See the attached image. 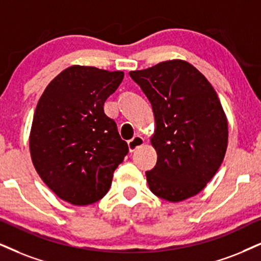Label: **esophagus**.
Returning a JSON list of instances; mask_svg holds the SVG:
<instances>
[{
    "label": "esophagus",
    "instance_id": "34e87169",
    "mask_svg": "<svg viewBox=\"0 0 261 261\" xmlns=\"http://www.w3.org/2000/svg\"><path fill=\"white\" fill-rule=\"evenodd\" d=\"M145 144V140H144L143 137L140 136H136L133 139H130L128 141V149H129L130 152L136 151L137 149H139L140 146H143Z\"/></svg>",
    "mask_w": 261,
    "mask_h": 261
}]
</instances>
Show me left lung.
<instances>
[{
  "label": "left lung",
  "instance_id": "obj_1",
  "mask_svg": "<svg viewBox=\"0 0 261 261\" xmlns=\"http://www.w3.org/2000/svg\"><path fill=\"white\" fill-rule=\"evenodd\" d=\"M129 76L149 99L155 117V168L146 172L152 194L169 202L197 195L218 172L229 125L213 86L191 64L167 60Z\"/></svg>",
  "mask_w": 261,
  "mask_h": 261
}]
</instances>
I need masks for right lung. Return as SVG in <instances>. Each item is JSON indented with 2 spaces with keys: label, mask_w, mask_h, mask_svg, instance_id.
Segmentation results:
<instances>
[{
  "label": "right lung",
  "mask_w": 261,
  "mask_h": 261,
  "mask_svg": "<svg viewBox=\"0 0 261 261\" xmlns=\"http://www.w3.org/2000/svg\"><path fill=\"white\" fill-rule=\"evenodd\" d=\"M122 71L72 65L42 93L29 137L31 160L43 182L63 201L87 205L101 199L128 152L104 102Z\"/></svg>",
  "instance_id": "1"
}]
</instances>
